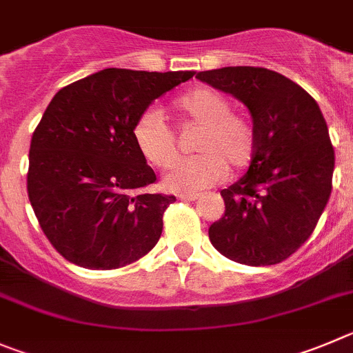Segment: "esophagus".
I'll return each instance as SVG.
<instances>
[{"label":"esophagus","mask_w":353,"mask_h":353,"mask_svg":"<svg viewBox=\"0 0 353 353\" xmlns=\"http://www.w3.org/2000/svg\"><path fill=\"white\" fill-rule=\"evenodd\" d=\"M201 194L198 192H192V194H180L179 199H182V201H196V199L199 198Z\"/></svg>","instance_id":"1"}]
</instances>
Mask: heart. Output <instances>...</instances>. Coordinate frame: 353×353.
<instances>
[{
    "label": "heart",
    "instance_id": "heart-1",
    "mask_svg": "<svg viewBox=\"0 0 353 353\" xmlns=\"http://www.w3.org/2000/svg\"><path fill=\"white\" fill-rule=\"evenodd\" d=\"M183 117L203 128L196 143V159L182 161L164 176L170 192L192 194L221 182L228 173L241 171L254 161L255 131L245 117L232 112L224 94L199 87L180 96L174 103ZM132 143L147 163L170 168L179 157L176 138L157 110H145L132 124Z\"/></svg>",
    "mask_w": 353,
    "mask_h": 353
}]
</instances>
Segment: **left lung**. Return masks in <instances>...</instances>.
Returning <instances> with one entry per match:
<instances>
[{"label": "left lung", "instance_id": "obj_1", "mask_svg": "<svg viewBox=\"0 0 353 353\" xmlns=\"http://www.w3.org/2000/svg\"><path fill=\"white\" fill-rule=\"evenodd\" d=\"M196 79L234 96L254 122V161L221 190L225 212L208 229L213 247L234 263L285 261L315 229L332 189L334 148L315 99L266 68L228 66Z\"/></svg>", "mask_w": 353, "mask_h": 353}]
</instances>
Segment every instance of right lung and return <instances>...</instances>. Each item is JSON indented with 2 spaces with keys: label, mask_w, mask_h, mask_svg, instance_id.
Here are the masks:
<instances>
[{
  "label": "right lung",
  "mask_w": 353,
  "mask_h": 353,
  "mask_svg": "<svg viewBox=\"0 0 353 353\" xmlns=\"http://www.w3.org/2000/svg\"><path fill=\"white\" fill-rule=\"evenodd\" d=\"M194 71L106 68L63 87L29 148L28 196L40 228L66 261L115 270L155 247L174 196L145 194L155 173L132 143V124Z\"/></svg>",
  "instance_id": "obj_1"
}]
</instances>
